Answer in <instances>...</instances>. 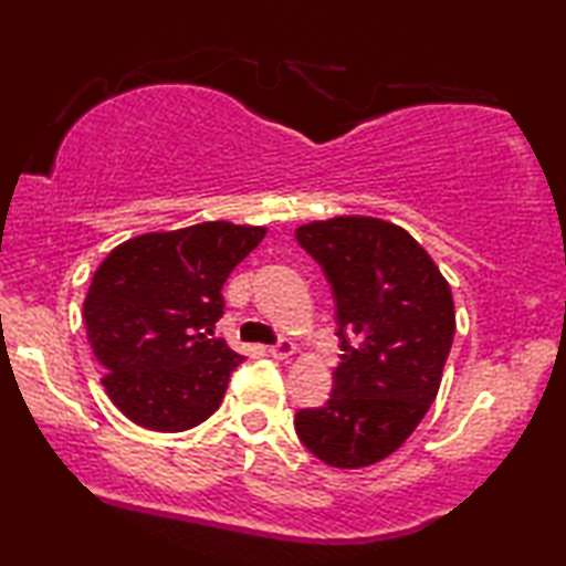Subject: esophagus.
I'll use <instances>...</instances> for the list:
<instances>
[{
    "label": "esophagus",
    "mask_w": 566,
    "mask_h": 566,
    "mask_svg": "<svg viewBox=\"0 0 566 566\" xmlns=\"http://www.w3.org/2000/svg\"><path fill=\"white\" fill-rule=\"evenodd\" d=\"M294 349H297V347H294L292 339H280V343L269 345V355L276 357V360H284V357H290Z\"/></svg>",
    "instance_id": "esophagus-1"
}]
</instances>
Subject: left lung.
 Here are the masks:
<instances>
[{
  "label": "left lung",
  "instance_id": "left-lung-1",
  "mask_svg": "<svg viewBox=\"0 0 566 566\" xmlns=\"http://www.w3.org/2000/svg\"><path fill=\"white\" fill-rule=\"evenodd\" d=\"M300 247L325 272L339 337L335 388L294 430L335 469H363L406 443L438 396L455 335L451 286L396 223L337 217L304 223Z\"/></svg>",
  "mask_w": 566,
  "mask_h": 566
}]
</instances>
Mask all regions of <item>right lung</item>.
Wrapping results in <instances>:
<instances>
[{"label": "right lung", "mask_w": 566, "mask_h": 566, "mask_svg": "<svg viewBox=\"0 0 566 566\" xmlns=\"http://www.w3.org/2000/svg\"><path fill=\"white\" fill-rule=\"evenodd\" d=\"M264 234L262 227L206 221L123 241L97 266L83 304L87 343L125 418L178 433L221 406L244 360L213 337L221 286Z\"/></svg>", "instance_id": "1"}]
</instances>
